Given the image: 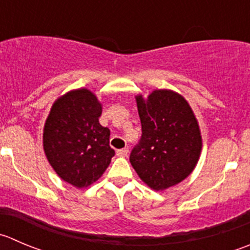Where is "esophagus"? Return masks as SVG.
I'll return each instance as SVG.
<instances>
[{
    "instance_id": "34e87169",
    "label": "esophagus",
    "mask_w": 250,
    "mask_h": 250,
    "mask_svg": "<svg viewBox=\"0 0 250 250\" xmlns=\"http://www.w3.org/2000/svg\"><path fill=\"white\" fill-rule=\"evenodd\" d=\"M128 154V149H120L116 151V155H117L118 157H125Z\"/></svg>"
}]
</instances>
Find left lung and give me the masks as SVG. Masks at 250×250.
Here are the masks:
<instances>
[{
    "label": "left lung",
    "mask_w": 250,
    "mask_h": 250,
    "mask_svg": "<svg viewBox=\"0 0 250 250\" xmlns=\"http://www.w3.org/2000/svg\"><path fill=\"white\" fill-rule=\"evenodd\" d=\"M142 139L129 161L152 190H165L189 176L199 161L203 139L188 101L169 89H155L146 99L135 96Z\"/></svg>",
    "instance_id": "1"
}]
</instances>
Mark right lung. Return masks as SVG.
<instances>
[{"mask_svg": "<svg viewBox=\"0 0 250 250\" xmlns=\"http://www.w3.org/2000/svg\"><path fill=\"white\" fill-rule=\"evenodd\" d=\"M103 105L89 89H74L53 103L45 121L42 145L48 164L61 179L86 188L104 174L115 155L110 129L99 117Z\"/></svg>", "mask_w": 250, "mask_h": 250, "instance_id": "1", "label": "right lung"}]
</instances>
